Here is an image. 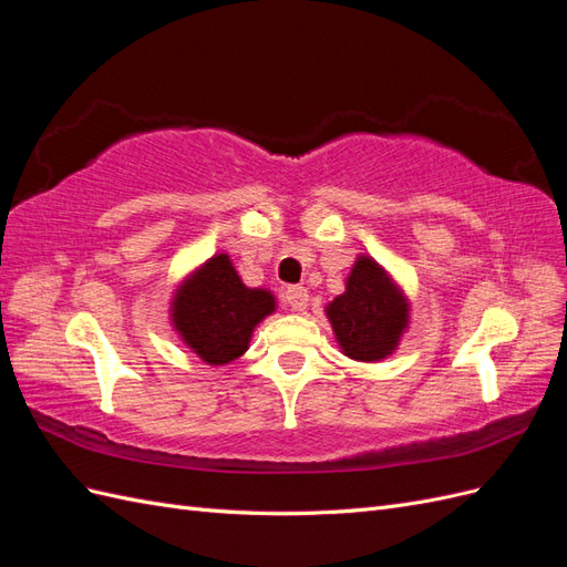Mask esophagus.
<instances>
[{
  "label": "esophagus",
  "mask_w": 567,
  "mask_h": 567,
  "mask_svg": "<svg viewBox=\"0 0 567 567\" xmlns=\"http://www.w3.org/2000/svg\"><path fill=\"white\" fill-rule=\"evenodd\" d=\"M307 300H310V293H307L305 286H288L284 290V302L290 307L293 312H302L307 307Z\"/></svg>",
  "instance_id": "1"
}]
</instances>
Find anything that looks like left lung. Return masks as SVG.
I'll use <instances>...</instances> for the list:
<instances>
[{"instance_id":"left-lung-1","label":"left lung","mask_w":567,"mask_h":567,"mask_svg":"<svg viewBox=\"0 0 567 567\" xmlns=\"http://www.w3.org/2000/svg\"><path fill=\"white\" fill-rule=\"evenodd\" d=\"M326 315L346 354L359 362H373L398 346L406 326V302L379 265L359 257L348 290L329 305Z\"/></svg>"}]
</instances>
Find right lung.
Instances as JSON below:
<instances>
[{"instance_id":"right-lung-1","label":"right lung","mask_w":567,"mask_h":567,"mask_svg":"<svg viewBox=\"0 0 567 567\" xmlns=\"http://www.w3.org/2000/svg\"><path fill=\"white\" fill-rule=\"evenodd\" d=\"M269 312L267 290L246 288L227 255L194 274L175 298V326L203 362L227 364L248 350L250 333Z\"/></svg>"}]
</instances>
